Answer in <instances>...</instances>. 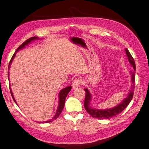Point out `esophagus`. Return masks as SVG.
Returning <instances> with one entry per match:
<instances>
[{
	"label": "esophagus",
	"instance_id": "1",
	"mask_svg": "<svg viewBox=\"0 0 149 149\" xmlns=\"http://www.w3.org/2000/svg\"><path fill=\"white\" fill-rule=\"evenodd\" d=\"M81 83H82V81L81 79H79V78L75 79L74 81H73V82H72V83H71L72 88H73V89L77 88L78 86H79L80 84H81Z\"/></svg>",
	"mask_w": 149,
	"mask_h": 149
}]
</instances>
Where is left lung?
Here are the masks:
<instances>
[{"mask_svg": "<svg viewBox=\"0 0 149 149\" xmlns=\"http://www.w3.org/2000/svg\"><path fill=\"white\" fill-rule=\"evenodd\" d=\"M125 52L126 55L127 56V60L129 63L134 68V71L130 72V74L131 75V81L132 84L131 86V88H130L129 92L127 94V96L124 98L123 101L120 102V103L119 104L118 106L112 108H109V109H101L93 108L91 106V102L92 100L91 94L89 92L88 89H84V91H86L85 100L84 102V108L86 111L88 112V113H89L94 118L102 119H107L111 118L112 117L120 113L121 112H123L125 108L127 107L130 102L132 100L135 88V69H136V64H135L134 58H132V55H130V52L127 48H125Z\"/></svg>", "mask_w": 149, "mask_h": 149, "instance_id": "left-lung-1", "label": "left lung"}]
</instances>
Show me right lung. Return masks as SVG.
<instances>
[{
    "instance_id": "obj_1",
    "label": "right lung",
    "mask_w": 149,
    "mask_h": 149,
    "mask_svg": "<svg viewBox=\"0 0 149 149\" xmlns=\"http://www.w3.org/2000/svg\"><path fill=\"white\" fill-rule=\"evenodd\" d=\"M39 39L40 38L37 37H33L30 38L29 39L26 40L25 42H24L23 43H22L21 45L17 49V50L15 51V52L14 53V54H13L12 58H11L10 61L9 63V65H8V81H10L9 80V70L10 68V66H11L12 63L13 59H14V58H15V56L16 55V53L17 52H19V50H20V49H22L23 48H24L25 47V46L28 45H29L31 42L34 41V40H39ZM40 39H42V38H40ZM10 89L11 95H12V97L13 98V101H14V102L17 104V101L15 100V97H14V96H13V93H12V91L11 88H10ZM71 86H68V87L62 89L61 90V91L59 93V94H58V98H59V101H58V106L57 110H56V112L55 116H54L53 118H52V119H49L48 120H47V121L40 122V123H50V122H52L53 120H55L58 118V117L60 116V114L61 113V112H62L63 109V108H64L66 97V96L68 95V94L70 93V91H71Z\"/></svg>"
}]
</instances>
